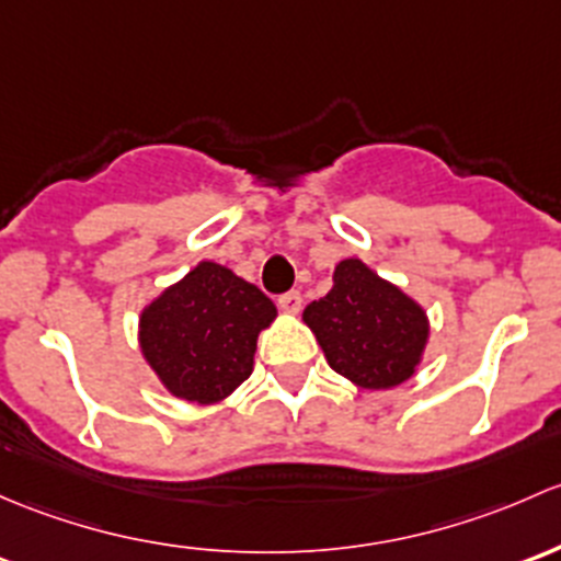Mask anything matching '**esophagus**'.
Masks as SVG:
<instances>
[{"mask_svg":"<svg viewBox=\"0 0 561 561\" xmlns=\"http://www.w3.org/2000/svg\"><path fill=\"white\" fill-rule=\"evenodd\" d=\"M278 305H280L283 313L297 316L299 310H302V294H299V291H288V294H283V297L278 299Z\"/></svg>","mask_w":561,"mask_h":561,"instance_id":"obj_1","label":"esophagus"}]
</instances>
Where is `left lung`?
Segmentation results:
<instances>
[{
    "instance_id": "left-lung-1",
    "label": "left lung",
    "mask_w": 561,
    "mask_h": 561,
    "mask_svg": "<svg viewBox=\"0 0 561 561\" xmlns=\"http://www.w3.org/2000/svg\"><path fill=\"white\" fill-rule=\"evenodd\" d=\"M302 321L329 367L367 391L413 378L430 343L426 310L362 259H343L334 267L332 288L305 308Z\"/></svg>"
}]
</instances>
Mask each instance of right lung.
Instances as JSON below:
<instances>
[{"label":"right lung","instance_id":"obj_1","mask_svg":"<svg viewBox=\"0 0 561 561\" xmlns=\"http://www.w3.org/2000/svg\"><path fill=\"white\" fill-rule=\"evenodd\" d=\"M273 299L216 262H199L140 310L137 343L159 383L192 405H218L253 373Z\"/></svg>","mask_w":561,"mask_h":561}]
</instances>
